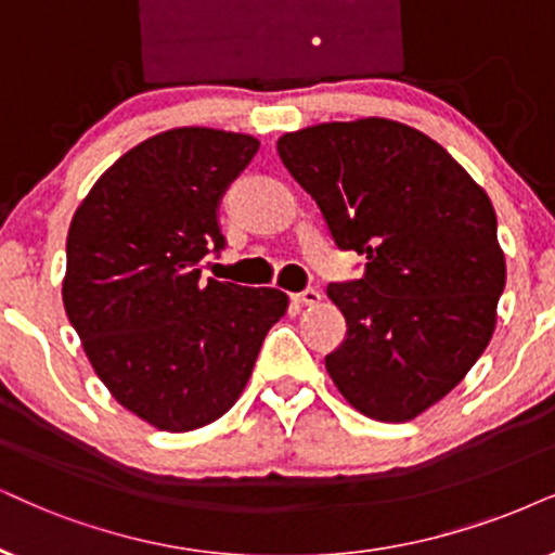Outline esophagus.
<instances>
[{"instance_id":"1","label":"esophagus","mask_w":555,"mask_h":555,"mask_svg":"<svg viewBox=\"0 0 555 555\" xmlns=\"http://www.w3.org/2000/svg\"><path fill=\"white\" fill-rule=\"evenodd\" d=\"M292 299H294V301H297V305H301V307H314V305H320L322 294H320L318 289H305V292L294 294V297H292Z\"/></svg>"}]
</instances>
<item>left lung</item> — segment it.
Wrapping results in <instances>:
<instances>
[{
    "label": "left lung",
    "instance_id": "8db88e82",
    "mask_svg": "<svg viewBox=\"0 0 555 555\" xmlns=\"http://www.w3.org/2000/svg\"><path fill=\"white\" fill-rule=\"evenodd\" d=\"M276 151L335 245L366 256L363 279L327 286L348 325L330 378L361 415L415 420L492 340L507 279L492 202L443 145L387 117L286 132Z\"/></svg>",
    "mask_w": 555,
    "mask_h": 555
}]
</instances>
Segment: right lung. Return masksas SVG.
<instances>
[{
    "instance_id": "add662e5",
    "label": "right lung",
    "mask_w": 555,
    "mask_h": 555,
    "mask_svg": "<svg viewBox=\"0 0 555 555\" xmlns=\"http://www.w3.org/2000/svg\"><path fill=\"white\" fill-rule=\"evenodd\" d=\"M256 151L243 132H158L96 179L68 228V320L109 395L158 430L225 415L289 307L271 286L202 282L205 256L225 248L217 207Z\"/></svg>"
}]
</instances>
